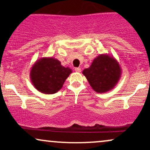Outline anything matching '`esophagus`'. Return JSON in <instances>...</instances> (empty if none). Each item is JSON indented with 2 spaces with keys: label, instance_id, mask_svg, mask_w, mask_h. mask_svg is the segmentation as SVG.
Returning <instances> with one entry per match:
<instances>
[{
  "label": "esophagus",
  "instance_id": "34e87169",
  "mask_svg": "<svg viewBox=\"0 0 150 150\" xmlns=\"http://www.w3.org/2000/svg\"><path fill=\"white\" fill-rule=\"evenodd\" d=\"M75 72H77V73H80V72H81V68H75Z\"/></svg>",
  "mask_w": 150,
  "mask_h": 150
}]
</instances>
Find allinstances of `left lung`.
I'll return each instance as SVG.
<instances>
[{
  "mask_svg": "<svg viewBox=\"0 0 150 150\" xmlns=\"http://www.w3.org/2000/svg\"><path fill=\"white\" fill-rule=\"evenodd\" d=\"M121 68L113 56L102 53L93 60L82 74L92 88L97 93H105L116 86L121 77Z\"/></svg>",
  "mask_w": 150,
  "mask_h": 150,
  "instance_id": "obj_1",
  "label": "left lung"
}]
</instances>
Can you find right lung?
Here are the masks:
<instances>
[{
  "mask_svg": "<svg viewBox=\"0 0 150 150\" xmlns=\"http://www.w3.org/2000/svg\"><path fill=\"white\" fill-rule=\"evenodd\" d=\"M72 70L63 66L53 57H42L37 60L30 68V80L39 92L46 94H55L63 87Z\"/></svg>",
  "mask_w": 150,
  "mask_h": 150,
  "instance_id": "obj_1",
  "label": "right lung"
}]
</instances>
